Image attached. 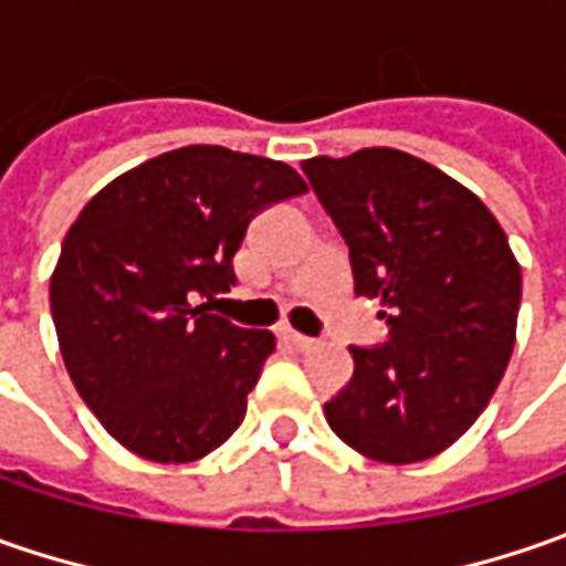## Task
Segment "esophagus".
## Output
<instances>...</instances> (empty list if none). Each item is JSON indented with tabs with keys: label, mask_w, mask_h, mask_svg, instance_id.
<instances>
[{
	"label": "esophagus",
	"mask_w": 566,
	"mask_h": 566,
	"mask_svg": "<svg viewBox=\"0 0 566 566\" xmlns=\"http://www.w3.org/2000/svg\"><path fill=\"white\" fill-rule=\"evenodd\" d=\"M290 343H293L298 353H308V349H315L317 346V339L305 337V334H295V331H290Z\"/></svg>",
	"instance_id": "esophagus-1"
}]
</instances>
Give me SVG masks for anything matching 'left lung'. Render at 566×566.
<instances>
[{"mask_svg": "<svg viewBox=\"0 0 566 566\" xmlns=\"http://www.w3.org/2000/svg\"><path fill=\"white\" fill-rule=\"evenodd\" d=\"M302 169L349 245L356 295L380 298L390 327L384 346H349L356 371L324 406L327 424L368 460H431L507 371L520 261L482 198L412 154L361 147Z\"/></svg>", "mask_w": 566, "mask_h": 566, "instance_id": "8db88e82", "label": "left lung"}]
</instances>
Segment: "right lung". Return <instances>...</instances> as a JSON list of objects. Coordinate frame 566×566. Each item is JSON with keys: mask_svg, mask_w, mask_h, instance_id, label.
I'll return each mask as SVG.
<instances>
[{"mask_svg": "<svg viewBox=\"0 0 566 566\" xmlns=\"http://www.w3.org/2000/svg\"><path fill=\"white\" fill-rule=\"evenodd\" d=\"M302 191L293 166L188 144L116 176L69 227L50 276L59 353L135 457L195 463L242 424L276 337L195 298L227 293L251 217Z\"/></svg>", "mask_w": 566, "mask_h": 566, "instance_id": "obj_1", "label": "right lung"}]
</instances>
